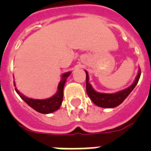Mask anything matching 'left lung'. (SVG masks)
Segmentation results:
<instances>
[{
    "label": "left lung",
    "mask_w": 151,
    "mask_h": 151,
    "mask_svg": "<svg viewBox=\"0 0 151 151\" xmlns=\"http://www.w3.org/2000/svg\"><path fill=\"white\" fill-rule=\"evenodd\" d=\"M86 73V92L88 96L89 97L91 100L98 106L103 108H114L120 105L121 103L126 99L127 96H129L134 88L137 85L139 78H140L141 71L139 70V73L136 78V80L133 82V84L127 88L125 89L117 92L116 93H112V94H108V93H100V92H96L92 85L88 83V72L85 70Z\"/></svg>",
    "instance_id": "obj_1"
}]
</instances>
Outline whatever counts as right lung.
I'll return each instance as SVG.
<instances>
[{"label":"right lung","instance_id":"1","mask_svg":"<svg viewBox=\"0 0 151 151\" xmlns=\"http://www.w3.org/2000/svg\"><path fill=\"white\" fill-rule=\"evenodd\" d=\"M70 74V72H67L63 74L62 76V80L58 85V91L51 98L46 99H34L27 98L22 94H21L15 88V91L17 92L19 96L22 98L28 105L32 107L33 109L41 114H50L54 112L60 107V106L63 102V88L64 85L66 81V79ZM14 85L15 86V82Z\"/></svg>","mask_w":151,"mask_h":151}]
</instances>
